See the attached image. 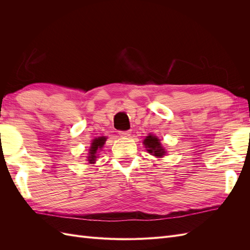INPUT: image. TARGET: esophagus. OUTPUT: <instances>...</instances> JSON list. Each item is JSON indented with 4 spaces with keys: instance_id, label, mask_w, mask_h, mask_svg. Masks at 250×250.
<instances>
[{
    "instance_id": "obj_1",
    "label": "esophagus",
    "mask_w": 250,
    "mask_h": 250,
    "mask_svg": "<svg viewBox=\"0 0 250 250\" xmlns=\"http://www.w3.org/2000/svg\"><path fill=\"white\" fill-rule=\"evenodd\" d=\"M119 134L122 135V137H129L130 130H124V131H119Z\"/></svg>"
}]
</instances>
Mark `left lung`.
Wrapping results in <instances>:
<instances>
[{"label":"left lung","instance_id":"8db88e82","mask_svg":"<svg viewBox=\"0 0 250 250\" xmlns=\"http://www.w3.org/2000/svg\"><path fill=\"white\" fill-rule=\"evenodd\" d=\"M144 145L147 148V151L154 156L163 157L166 153L165 149L162 147L161 142L156 137L153 135H148V137L144 140Z\"/></svg>","mask_w":250,"mask_h":250}]
</instances>
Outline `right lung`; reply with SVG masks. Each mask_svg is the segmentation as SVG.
Instances as JSON below:
<instances>
[{
  "label": "right lung",
  "instance_id": "1",
  "mask_svg": "<svg viewBox=\"0 0 250 250\" xmlns=\"http://www.w3.org/2000/svg\"><path fill=\"white\" fill-rule=\"evenodd\" d=\"M105 141H106V138L104 137H100V138H96L93 143H92V146L89 148V155H88V163L89 164H94L96 162V158H97V151L101 149L104 145Z\"/></svg>",
  "mask_w": 250,
  "mask_h": 250
}]
</instances>
